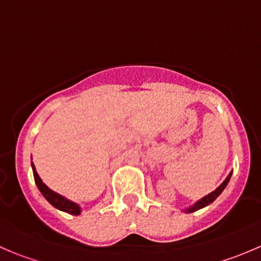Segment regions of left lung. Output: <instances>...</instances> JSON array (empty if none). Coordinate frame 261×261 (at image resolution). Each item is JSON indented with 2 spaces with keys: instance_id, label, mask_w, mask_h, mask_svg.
Masks as SVG:
<instances>
[{
  "instance_id": "8db88e82",
  "label": "left lung",
  "mask_w": 261,
  "mask_h": 261,
  "mask_svg": "<svg viewBox=\"0 0 261 261\" xmlns=\"http://www.w3.org/2000/svg\"><path fill=\"white\" fill-rule=\"evenodd\" d=\"M231 175H232V172H231L230 174L227 175V178H226V179L222 181V184H221L220 187H217V188H216L215 191L211 192V193H210V194H207L206 197H203V198H201V199H199V201H197L196 203H194L193 206H192V207H189V208L184 210V212H187V213L196 212V211H198V210L203 208V207L208 206L210 203H212V202L215 201V199L217 198V197L220 196L221 193H222V191H223V189L226 188V186H227V183H228V181H230V178H231Z\"/></svg>"
}]
</instances>
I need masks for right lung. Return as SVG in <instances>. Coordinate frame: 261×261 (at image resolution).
Segmentation results:
<instances>
[{"mask_svg": "<svg viewBox=\"0 0 261 261\" xmlns=\"http://www.w3.org/2000/svg\"><path fill=\"white\" fill-rule=\"evenodd\" d=\"M31 168H33L34 179H35V183H36V186H38L39 191L41 192V194L45 197V199L49 202L50 204H51V206H54L55 208L60 210V211H64V212L69 213V215H74V216L80 215L81 207L78 206L77 203L69 201V199H67L65 197L60 196V194L55 193V192L51 191V189H50L48 186H45V184L43 183V180H41V178L39 177V174H38V172H36L34 163H31Z\"/></svg>", "mask_w": 261, "mask_h": 261, "instance_id": "obj_1", "label": "right lung"}]
</instances>
